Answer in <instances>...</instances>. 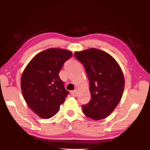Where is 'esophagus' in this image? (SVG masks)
I'll list each match as a JSON object with an SVG mask.
<instances>
[{"label":"esophagus","instance_id":"1","mask_svg":"<svg viewBox=\"0 0 150 150\" xmlns=\"http://www.w3.org/2000/svg\"><path fill=\"white\" fill-rule=\"evenodd\" d=\"M70 93H71V96H74V97H76V96H77V90L75 89V90H74V91H71Z\"/></svg>","mask_w":150,"mask_h":150}]
</instances>
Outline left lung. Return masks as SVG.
I'll list each match as a JSON object with an SVG mask.
<instances>
[{"mask_svg": "<svg viewBox=\"0 0 150 150\" xmlns=\"http://www.w3.org/2000/svg\"><path fill=\"white\" fill-rule=\"evenodd\" d=\"M74 56L85 67L89 81L91 99L82 105L83 113L94 120L107 117L117 106L124 91L122 69L113 57L99 49L75 52Z\"/></svg>", "mask_w": 150, "mask_h": 150, "instance_id": "1", "label": "left lung"}]
</instances>
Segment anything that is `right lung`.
<instances>
[{
	"label": "right lung",
	"instance_id": "1",
	"mask_svg": "<svg viewBox=\"0 0 150 150\" xmlns=\"http://www.w3.org/2000/svg\"><path fill=\"white\" fill-rule=\"evenodd\" d=\"M72 56L68 50L49 48L37 54L24 69L21 89L26 104L44 119L54 115L69 94L59 73Z\"/></svg>",
	"mask_w": 150,
	"mask_h": 150
}]
</instances>
